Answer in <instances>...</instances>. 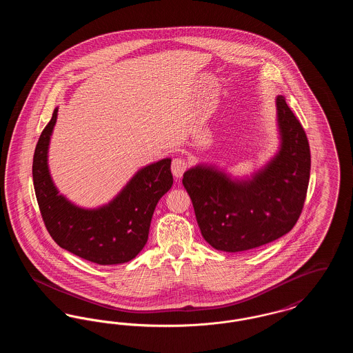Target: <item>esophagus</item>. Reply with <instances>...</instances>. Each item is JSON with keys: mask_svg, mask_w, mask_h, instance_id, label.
Here are the masks:
<instances>
[{"mask_svg": "<svg viewBox=\"0 0 353 353\" xmlns=\"http://www.w3.org/2000/svg\"><path fill=\"white\" fill-rule=\"evenodd\" d=\"M188 168V161L183 157H176L172 161V173L174 177L180 179L184 174L185 170Z\"/></svg>", "mask_w": 353, "mask_h": 353, "instance_id": "obj_1", "label": "esophagus"}]
</instances>
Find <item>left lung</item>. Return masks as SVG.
<instances>
[{
    "label": "left lung",
    "mask_w": 353,
    "mask_h": 353,
    "mask_svg": "<svg viewBox=\"0 0 353 353\" xmlns=\"http://www.w3.org/2000/svg\"><path fill=\"white\" fill-rule=\"evenodd\" d=\"M281 150L252 180L197 165L184 173L205 241L221 252L252 250L287 234L299 219L310 181L311 153L301 121L276 98Z\"/></svg>",
    "instance_id": "left-lung-1"
}]
</instances>
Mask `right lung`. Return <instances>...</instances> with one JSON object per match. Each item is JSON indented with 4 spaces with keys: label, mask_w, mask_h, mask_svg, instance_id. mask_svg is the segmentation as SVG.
Wrapping results in <instances>:
<instances>
[{
    "label": "right lung",
    "mask_w": 353,
    "mask_h": 353,
    "mask_svg": "<svg viewBox=\"0 0 353 353\" xmlns=\"http://www.w3.org/2000/svg\"><path fill=\"white\" fill-rule=\"evenodd\" d=\"M57 115L58 108L39 136L33 157L35 197L49 234L62 249L98 265L134 259L147 243L157 202L173 184L172 160L140 169L108 205L82 209L58 193L49 173L48 150Z\"/></svg>",
    "instance_id": "1"
}]
</instances>
